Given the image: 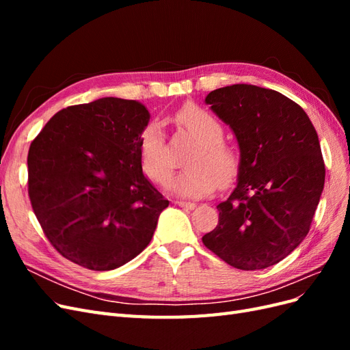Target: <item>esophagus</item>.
Returning <instances> with one entry per match:
<instances>
[{
    "label": "esophagus",
    "instance_id": "esophagus-1",
    "mask_svg": "<svg viewBox=\"0 0 350 350\" xmlns=\"http://www.w3.org/2000/svg\"><path fill=\"white\" fill-rule=\"evenodd\" d=\"M175 204L188 210H193L196 207V203H191V201H175Z\"/></svg>",
    "mask_w": 350,
    "mask_h": 350
}]
</instances>
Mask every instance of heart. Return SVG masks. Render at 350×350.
<instances>
[{"mask_svg": "<svg viewBox=\"0 0 350 350\" xmlns=\"http://www.w3.org/2000/svg\"><path fill=\"white\" fill-rule=\"evenodd\" d=\"M179 129L188 133L196 144L188 152L185 165L169 183V188L181 197L198 198L217 187L234 183L239 172L241 156L235 146L225 142L224 125L197 105H185L175 113ZM143 171L152 181L163 184L171 175L172 159L169 154L163 130L157 122L147 124L139 142Z\"/></svg>", "mask_w": 350, "mask_h": 350, "instance_id": "b5f03b06", "label": "heart"}]
</instances>
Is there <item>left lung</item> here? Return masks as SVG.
Listing matches in <instances>:
<instances>
[{
    "mask_svg": "<svg viewBox=\"0 0 350 350\" xmlns=\"http://www.w3.org/2000/svg\"><path fill=\"white\" fill-rule=\"evenodd\" d=\"M206 103L234 131L241 166L203 243L235 269L270 267L310 232L325 179L319 135L298 103L271 89L232 84Z\"/></svg>",
    "mask_w": 350,
    "mask_h": 350,
    "instance_id": "1",
    "label": "left lung"
}]
</instances>
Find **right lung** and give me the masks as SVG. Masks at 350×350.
Here are the masks:
<instances>
[{
	"label": "right lung",
	"mask_w": 350,
	"mask_h": 350,
	"mask_svg": "<svg viewBox=\"0 0 350 350\" xmlns=\"http://www.w3.org/2000/svg\"><path fill=\"white\" fill-rule=\"evenodd\" d=\"M150 113L102 98L61 109L31 142L29 198L62 257L113 270L149 245L169 201L143 174L139 142Z\"/></svg>",
	"instance_id": "add662e5"
}]
</instances>
